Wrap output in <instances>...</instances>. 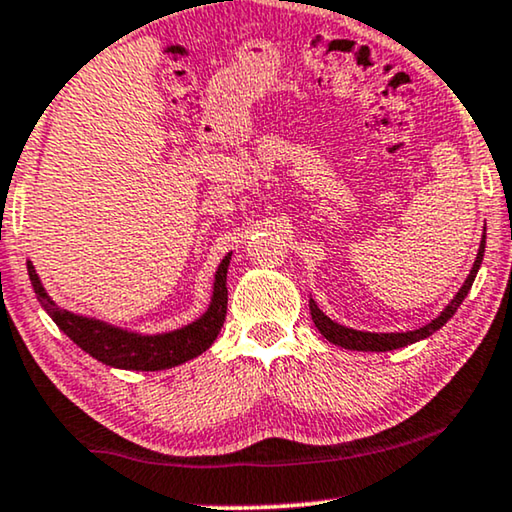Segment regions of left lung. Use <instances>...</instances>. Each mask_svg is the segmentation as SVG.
<instances>
[{"label": "left lung", "mask_w": 512, "mask_h": 512, "mask_svg": "<svg viewBox=\"0 0 512 512\" xmlns=\"http://www.w3.org/2000/svg\"><path fill=\"white\" fill-rule=\"evenodd\" d=\"M485 240H487V233H482L478 256H475L473 268H471V272H468L466 282L461 284V289L457 291V296H454L450 303L445 305V310L440 312L436 319L429 321V324L422 326V328H417V331H408V333L356 331V328L342 326V324H338V321H333L331 317H326V314L319 310V305L310 298V312H312L314 326L319 328V333L324 335L328 342H333V345L345 347V349H356V352H391V349L408 347V345H412V342H419V340L429 338V335L436 333L438 328H443L447 321H450V317H454L457 307L464 303V298L468 296V291H471V286L475 282V275H478V270H480L482 256H485Z\"/></svg>", "instance_id": "left-lung-1"}]
</instances>
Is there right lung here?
Listing matches in <instances>:
<instances>
[{"mask_svg": "<svg viewBox=\"0 0 512 512\" xmlns=\"http://www.w3.org/2000/svg\"><path fill=\"white\" fill-rule=\"evenodd\" d=\"M230 256H233V251L223 256L219 268H216L212 300H209L207 310L198 319H193L191 324L165 333H137L109 324V321L69 312L48 296L30 261H27V275H30L32 289L37 293L41 307L74 345H79L93 359L102 361L104 366L146 370L149 373V370H165L191 361L214 345L228 310L226 275Z\"/></svg>", "mask_w": 512, "mask_h": 512, "instance_id": "obj_1", "label": "right lung"}]
</instances>
